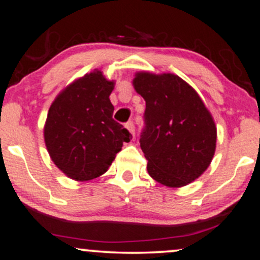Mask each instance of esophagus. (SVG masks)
<instances>
[{
  "label": "esophagus",
  "mask_w": 260,
  "mask_h": 260,
  "mask_svg": "<svg viewBox=\"0 0 260 260\" xmlns=\"http://www.w3.org/2000/svg\"><path fill=\"white\" fill-rule=\"evenodd\" d=\"M126 128H127L128 131H129V133L134 137V134H136V132H134V123H133V122H128V123L126 124Z\"/></svg>",
  "instance_id": "34e87169"
}]
</instances>
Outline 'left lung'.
<instances>
[{
    "mask_svg": "<svg viewBox=\"0 0 260 260\" xmlns=\"http://www.w3.org/2000/svg\"><path fill=\"white\" fill-rule=\"evenodd\" d=\"M133 86L145 100L140 148L148 174L166 187L187 186L215 154L213 116L198 92L176 74L137 72Z\"/></svg>",
    "mask_w": 260,
    "mask_h": 260,
    "instance_id": "1",
    "label": "left lung"
}]
</instances>
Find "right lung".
Returning a JSON list of instances; mask_svg holds the SVG:
<instances>
[{
  "mask_svg": "<svg viewBox=\"0 0 260 260\" xmlns=\"http://www.w3.org/2000/svg\"><path fill=\"white\" fill-rule=\"evenodd\" d=\"M115 82L94 70L56 96L44 126L50 157L67 177L84 182L104 175L132 136L112 118Z\"/></svg>",
  "mask_w": 260,
  "mask_h": 260,
  "instance_id": "right-lung-1",
  "label": "right lung"
}]
</instances>
